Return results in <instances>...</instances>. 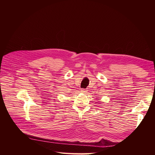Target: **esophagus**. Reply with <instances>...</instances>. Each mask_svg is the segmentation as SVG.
<instances>
[{"mask_svg": "<svg viewBox=\"0 0 155 155\" xmlns=\"http://www.w3.org/2000/svg\"><path fill=\"white\" fill-rule=\"evenodd\" d=\"M81 92H83V93H86L87 92V90H86V89L83 88V89H81Z\"/></svg>", "mask_w": 155, "mask_h": 155, "instance_id": "esophagus-1", "label": "esophagus"}]
</instances>
